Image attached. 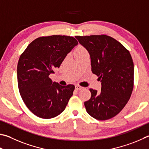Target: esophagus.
<instances>
[{"label": "esophagus", "mask_w": 149, "mask_h": 149, "mask_svg": "<svg viewBox=\"0 0 149 149\" xmlns=\"http://www.w3.org/2000/svg\"><path fill=\"white\" fill-rule=\"evenodd\" d=\"M83 86H81L79 85H75V89H76L77 91L81 90V89H83Z\"/></svg>", "instance_id": "1"}]
</instances>
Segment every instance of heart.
<instances>
[{
  "mask_svg": "<svg viewBox=\"0 0 149 149\" xmlns=\"http://www.w3.org/2000/svg\"><path fill=\"white\" fill-rule=\"evenodd\" d=\"M87 51H86L85 48L82 46H78L76 49H75V55H79V54H82V53H86Z\"/></svg>",
  "mask_w": 149,
  "mask_h": 149,
  "instance_id": "b5f03b06",
  "label": "heart"
}]
</instances>
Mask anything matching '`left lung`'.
<instances>
[{
    "label": "left lung",
    "mask_w": 149,
    "mask_h": 149,
    "mask_svg": "<svg viewBox=\"0 0 149 149\" xmlns=\"http://www.w3.org/2000/svg\"><path fill=\"white\" fill-rule=\"evenodd\" d=\"M91 56V70L98 77L101 92L90 88L85 102L89 115L105 120L119 113L130 98L134 88V63L130 53L117 40L107 35L75 36Z\"/></svg>",
    "instance_id": "1"
}]
</instances>
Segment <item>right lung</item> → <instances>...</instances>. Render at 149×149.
Returning a JSON list of instances; mask_svg holds the SVG:
<instances>
[{
    "mask_svg": "<svg viewBox=\"0 0 149 149\" xmlns=\"http://www.w3.org/2000/svg\"><path fill=\"white\" fill-rule=\"evenodd\" d=\"M77 44L72 36L40 37L21 55L17 68L19 91L26 107L37 117L52 118L65 109L75 86L60 85L49 76Z\"/></svg>",
    "mask_w": 149,
    "mask_h": 149,
    "instance_id": "add662e5",
    "label": "right lung"
}]
</instances>
